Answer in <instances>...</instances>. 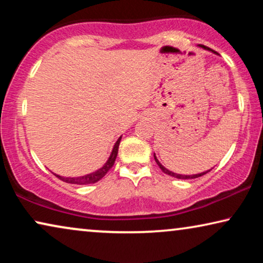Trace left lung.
I'll return each mask as SVG.
<instances>
[{"instance_id":"obj_1","label":"left lung","mask_w":263,"mask_h":263,"mask_svg":"<svg viewBox=\"0 0 263 263\" xmlns=\"http://www.w3.org/2000/svg\"><path fill=\"white\" fill-rule=\"evenodd\" d=\"M199 46H200V48L204 49V50H210V51H212V52H214V53H215V51H213V50L210 49V48H207V46H204V45H201V44H200ZM154 159H156L157 164H158V166H159V167L161 168V171H163L164 174H166V175H168V176H172V177H175V178H178V179H193V178H197V177H201V176L206 175L207 172H210V171H211V170H208V171L201 172V174H197V175H178V174H175V172H172V171H170V170H167L166 167H164L163 165H161V164L159 163V160L157 159L156 154H154Z\"/></svg>"}]
</instances>
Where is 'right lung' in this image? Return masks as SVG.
<instances>
[{
  "label": "right lung",
  "instance_id": "obj_1",
  "mask_svg": "<svg viewBox=\"0 0 263 263\" xmlns=\"http://www.w3.org/2000/svg\"><path fill=\"white\" fill-rule=\"evenodd\" d=\"M121 139H122V136H120L116 141V143H115L112 152H111L109 159H107L106 163L104 164V166L100 167L99 170H97L96 172H92V174H89V175L81 176V177H62V176H59V175H55V176L56 177H59L61 181H63L66 183H70V184H91V183L98 182L99 179H102L104 176L107 174V171H109L110 168L114 166L115 160H116V157L118 153V146H120Z\"/></svg>",
  "mask_w": 263,
  "mask_h": 263
}]
</instances>
